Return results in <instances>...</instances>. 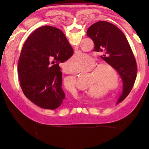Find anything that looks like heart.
Instances as JSON below:
<instances>
[{
	"mask_svg": "<svg viewBox=\"0 0 149 149\" xmlns=\"http://www.w3.org/2000/svg\"><path fill=\"white\" fill-rule=\"evenodd\" d=\"M90 70V84L95 90L102 91L106 95L116 92L121 86L120 74L116 68L109 63L103 62L97 64V61L83 52H76L66 63L68 71L77 74L83 70ZM65 88L68 91L71 89ZM72 91H74L73 90ZM102 93H100L101 95Z\"/></svg>",
	"mask_w": 149,
	"mask_h": 149,
	"instance_id": "1",
	"label": "heart"
}]
</instances>
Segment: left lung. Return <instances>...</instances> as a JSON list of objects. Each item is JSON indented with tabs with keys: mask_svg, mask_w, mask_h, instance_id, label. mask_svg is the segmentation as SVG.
I'll list each match as a JSON object with an SVG mask.
<instances>
[{
	"mask_svg": "<svg viewBox=\"0 0 149 149\" xmlns=\"http://www.w3.org/2000/svg\"><path fill=\"white\" fill-rule=\"evenodd\" d=\"M87 36L94 43L93 51L102 52L101 58L113 65L121 76L123 88L118 100L125 99L131 91L137 75L136 62L125 34L106 21H99L88 28Z\"/></svg>",
	"mask_w": 149,
	"mask_h": 149,
	"instance_id": "obj_1",
	"label": "left lung"
}]
</instances>
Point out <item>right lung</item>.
Wrapping results in <instances>:
<instances>
[{"mask_svg":"<svg viewBox=\"0 0 149 149\" xmlns=\"http://www.w3.org/2000/svg\"><path fill=\"white\" fill-rule=\"evenodd\" d=\"M65 35L58 28L45 26L31 33L24 44L18 74L25 96L42 108L55 109L66 103L59 64L73 55Z\"/></svg>","mask_w":149,"mask_h":149,"instance_id":"obj_1","label":"right lung"}]
</instances>
